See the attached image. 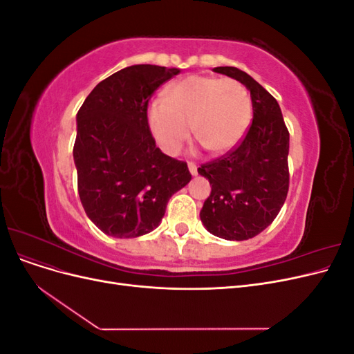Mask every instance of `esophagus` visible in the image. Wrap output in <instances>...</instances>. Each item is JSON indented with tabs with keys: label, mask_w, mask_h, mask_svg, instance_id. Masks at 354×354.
Returning <instances> with one entry per match:
<instances>
[{
	"label": "esophagus",
	"mask_w": 354,
	"mask_h": 354,
	"mask_svg": "<svg viewBox=\"0 0 354 354\" xmlns=\"http://www.w3.org/2000/svg\"><path fill=\"white\" fill-rule=\"evenodd\" d=\"M187 167H189V171L192 176H196L198 174V167L195 162H187Z\"/></svg>",
	"instance_id": "esophagus-1"
}]
</instances>
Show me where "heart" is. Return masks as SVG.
<instances>
[{
	"instance_id": "obj_1",
	"label": "heart",
	"mask_w": 354,
	"mask_h": 354,
	"mask_svg": "<svg viewBox=\"0 0 354 354\" xmlns=\"http://www.w3.org/2000/svg\"><path fill=\"white\" fill-rule=\"evenodd\" d=\"M252 103L245 85L232 78L189 77L168 90L167 100L149 108V127L159 147L176 155L190 137L211 153L239 143L251 122Z\"/></svg>"
}]
</instances>
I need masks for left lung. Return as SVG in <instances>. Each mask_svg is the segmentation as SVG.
<instances>
[{
    "label": "left lung",
    "instance_id": "obj_1",
    "mask_svg": "<svg viewBox=\"0 0 354 354\" xmlns=\"http://www.w3.org/2000/svg\"><path fill=\"white\" fill-rule=\"evenodd\" d=\"M214 71L250 90L254 116L236 146L198 168L211 185L201 220L214 236L245 241L270 226L286 199L289 131L279 103L248 73L233 66Z\"/></svg>",
    "mask_w": 354,
    "mask_h": 354
}]
</instances>
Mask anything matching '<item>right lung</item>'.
<instances>
[{"instance_id": "1", "label": "right lung", "mask_w": 354, "mask_h": 354, "mask_svg": "<svg viewBox=\"0 0 354 354\" xmlns=\"http://www.w3.org/2000/svg\"><path fill=\"white\" fill-rule=\"evenodd\" d=\"M180 73L134 65L95 85L77 115L73 160L88 218L113 238H137L162 220L167 203L192 174L160 152L147 122L153 93Z\"/></svg>"}]
</instances>
